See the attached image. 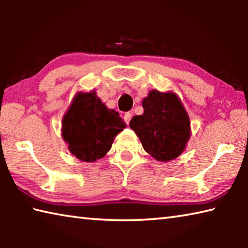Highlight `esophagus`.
Wrapping results in <instances>:
<instances>
[{
	"label": "esophagus",
	"mask_w": 248,
	"mask_h": 248,
	"mask_svg": "<svg viewBox=\"0 0 248 248\" xmlns=\"http://www.w3.org/2000/svg\"><path fill=\"white\" fill-rule=\"evenodd\" d=\"M131 118H132V114H131V112H125V114L124 115V119L125 124H129V123H130V120H131Z\"/></svg>",
	"instance_id": "1"
}]
</instances>
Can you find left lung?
<instances>
[{
  "mask_svg": "<svg viewBox=\"0 0 248 248\" xmlns=\"http://www.w3.org/2000/svg\"><path fill=\"white\" fill-rule=\"evenodd\" d=\"M142 106L143 114L134 116L129 125L143 149L161 162L179 156L190 137V123L177 96L152 91Z\"/></svg>",
  "mask_w": 248,
  "mask_h": 248,
  "instance_id": "1",
  "label": "left lung"
}]
</instances>
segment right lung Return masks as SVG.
<instances>
[{"mask_svg": "<svg viewBox=\"0 0 248 248\" xmlns=\"http://www.w3.org/2000/svg\"><path fill=\"white\" fill-rule=\"evenodd\" d=\"M124 127L118 112L107 109L95 92L79 93L62 120V137L78 159L94 162L106 155Z\"/></svg>", "mask_w": 248, "mask_h": 248, "instance_id": "1", "label": "right lung"}]
</instances>
